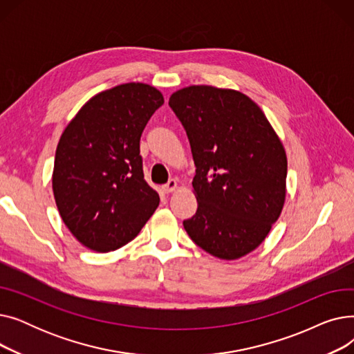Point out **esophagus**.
I'll return each mask as SVG.
<instances>
[{
	"label": "esophagus",
	"mask_w": 354,
	"mask_h": 354,
	"mask_svg": "<svg viewBox=\"0 0 354 354\" xmlns=\"http://www.w3.org/2000/svg\"><path fill=\"white\" fill-rule=\"evenodd\" d=\"M162 189H163L165 194H171V192L176 191L178 189V180L176 179H171L166 185H163Z\"/></svg>",
	"instance_id": "34e87169"
}]
</instances>
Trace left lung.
<instances>
[{
    "instance_id": "1",
    "label": "left lung",
    "mask_w": 354,
    "mask_h": 354,
    "mask_svg": "<svg viewBox=\"0 0 354 354\" xmlns=\"http://www.w3.org/2000/svg\"><path fill=\"white\" fill-rule=\"evenodd\" d=\"M196 166V214L185 231L203 251L238 259L263 243L286 201L287 155L264 111L244 93L214 86L175 91Z\"/></svg>"
}]
</instances>
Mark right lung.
I'll use <instances>...</instances> for the list:
<instances>
[{
	"mask_svg": "<svg viewBox=\"0 0 354 354\" xmlns=\"http://www.w3.org/2000/svg\"><path fill=\"white\" fill-rule=\"evenodd\" d=\"M163 104L145 83H124L93 96L64 129L55 151L53 194L80 244L97 252L132 241L159 205L143 178L140 136Z\"/></svg>",
	"mask_w": 354,
	"mask_h": 354,
	"instance_id": "1",
	"label": "right lung"
}]
</instances>
